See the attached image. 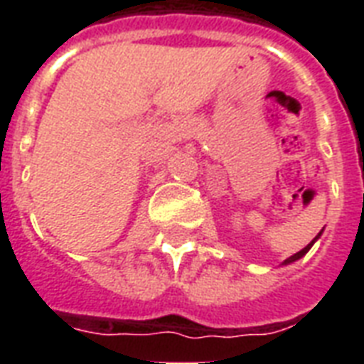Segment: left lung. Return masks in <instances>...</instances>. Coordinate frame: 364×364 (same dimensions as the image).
<instances>
[{
	"label": "left lung",
	"mask_w": 364,
	"mask_h": 364,
	"mask_svg": "<svg viewBox=\"0 0 364 364\" xmlns=\"http://www.w3.org/2000/svg\"><path fill=\"white\" fill-rule=\"evenodd\" d=\"M319 234H321V232H319ZM319 234H317L316 238H314V242H316V240L319 238ZM314 242H311V243H308V245H306V247L302 249V251H299V253H294L293 257H289V259L285 260V262H283V264H289V262H294V260H299L300 257H304V255L308 253V251H310V247H311V245H314Z\"/></svg>",
	"instance_id": "1"
}]
</instances>
